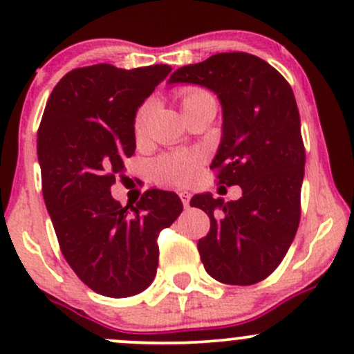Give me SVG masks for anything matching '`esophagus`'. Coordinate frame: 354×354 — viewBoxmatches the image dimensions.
I'll use <instances>...</instances> for the list:
<instances>
[{
  "label": "esophagus",
  "instance_id": "obj_1",
  "mask_svg": "<svg viewBox=\"0 0 354 354\" xmlns=\"http://www.w3.org/2000/svg\"><path fill=\"white\" fill-rule=\"evenodd\" d=\"M180 198H181V201H183V206H185V208H189L191 193H188V191H180Z\"/></svg>",
  "mask_w": 354,
  "mask_h": 354
}]
</instances>
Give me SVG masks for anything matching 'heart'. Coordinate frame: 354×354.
<instances>
[{
    "label": "heart",
    "instance_id": "obj_1",
    "mask_svg": "<svg viewBox=\"0 0 354 354\" xmlns=\"http://www.w3.org/2000/svg\"><path fill=\"white\" fill-rule=\"evenodd\" d=\"M180 103L183 113L188 109L200 106L203 103H214V96L208 89L200 86H188L180 91ZM149 115H151V104L145 103L138 108L133 129L136 138H143L148 131ZM201 168V156L191 151H176L161 156L154 163V176L161 185L169 186H188L198 178Z\"/></svg>",
    "mask_w": 354,
    "mask_h": 354
}]
</instances>
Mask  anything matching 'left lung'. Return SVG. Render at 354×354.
<instances>
[{
    "mask_svg": "<svg viewBox=\"0 0 354 354\" xmlns=\"http://www.w3.org/2000/svg\"><path fill=\"white\" fill-rule=\"evenodd\" d=\"M169 83L209 88L223 106V138L209 168L216 183L239 185L236 201L196 194L211 228L198 241L211 278L250 286L266 279L290 250L301 216L304 145L290 83L250 53H218L176 70Z\"/></svg>",
    "mask_w": 354,
    "mask_h": 354,
    "instance_id": "left-lung-1",
    "label": "left lung"
}]
</instances>
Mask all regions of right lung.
Segmentation results:
<instances>
[{"instance_id": "add662e5", "label": "right lung", "mask_w": 354, "mask_h": 354, "mask_svg": "<svg viewBox=\"0 0 354 354\" xmlns=\"http://www.w3.org/2000/svg\"><path fill=\"white\" fill-rule=\"evenodd\" d=\"M169 71L106 63L71 70L53 89L38 129L43 198L61 253L81 281L109 298L153 283L158 234L183 211L173 191H145L131 208L109 191L135 154L138 106Z\"/></svg>"}]
</instances>
